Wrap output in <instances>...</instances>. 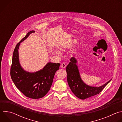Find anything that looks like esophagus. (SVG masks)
<instances>
[{
	"mask_svg": "<svg viewBox=\"0 0 122 122\" xmlns=\"http://www.w3.org/2000/svg\"><path fill=\"white\" fill-rule=\"evenodd\" d=\"M61 66L62 68H66V65L65 63H62V64L61 65Z\"/></svg>",
	"mask_w": 122,
	"mask_h": 122,
	"instance_id": "34e87169",
	"label": "esophagus"
}]
</instances>
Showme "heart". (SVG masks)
I'll list each match as a JSON object with an SVG mask.
<instances>
[{"label": "heart", "instance_id": "b5f03b06", "mask_svg": "<svg viewBox=\"0 0 122 122\" xmlns=\"http://www.w3.org/2000/svg\"><path fill=\"white\" fill-rule=\"evenodd\" d=\"M55 53H56L57 55H60V52L59 51H55Z\"/></svg>", "mask_w": 122, "mask_h": 122}]
</instances>
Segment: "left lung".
Wrapping results in <instances>:
<instances>
[{
	"instance_id": "8db88e82",
	"label": "left lung",
	"mask_w": 122,
	"mask_h": 122,
	"mask_svg": "<svg viewBox=\"0 0 122 122\" xmlns=\"http://www.w3.org/2000/svg\"><path fill=\"white\" fill-rule=\"evenodd\" d=\"M70 60L71 62L66 67L67 82L72 93L80 99H85L98 94L112 80L99 87L86 84L81 77L76 58L72 57Z\"/></svg>"
}]
</instances>
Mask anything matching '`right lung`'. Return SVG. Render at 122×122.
I'll use <instances>...</instances> for the list:
<instances>
[{
    "instance_id": "1",
    "label": "right lung",
    "mask_w": 122,
    "mask_h": 122,
    "mask_svg": "<svg viewBox=\"0 0 122 122\" xmlns=\"http://www.w3.org/2000/svg\"><path fill=\"white\" fill-rule=\"evenodd\" d=\"M34 32V31L29 32L16 45L12 56L10 76L16 87L25 96L30 98L38 99L45 96L50 90L60 64L49 62L42 69L35 72L24 70L20 63L18 49L20 43Z\"/></svg>"
}]
</instances>
